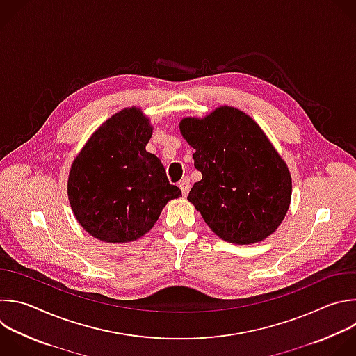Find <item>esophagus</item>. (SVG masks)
<instances>
[{"instance_id": "esophagus-1", "label": "esophagus", "mask_w": 356, "mask_h": 356, "mask_svg": "<svg viewBox=\"0 0 356 356\" xmlns=\"http://www.w3.org/2000/svg\"><path fill=\"white\" fill-rule=\"evenodd\" d=\"M179 187H180V190H181L183 195H187V194H188V191H190V187H191L190 180H188L187 177H184L183 180H180V181H179Z\"/></svg>"}]
</instances>
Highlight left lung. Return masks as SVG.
<instances>
[{
	"label": "left lung",
	"mask_w": 356,
	"mask_h": 356,
	"mask_svg": "<svg viewBox=\"0 0 356 356\" xmlns=\"http://www.w3.org/2000/svg\"><path fill=\"white\" fill-rule=\"evenodd\" d=\"M180 131L202 175L187 200L219 238L250 245L275 232L289 208L292 181L253 118L225 106L201 120L184 118Z\"/></svg>",
	"instance_id": "1"
}]
</instances>
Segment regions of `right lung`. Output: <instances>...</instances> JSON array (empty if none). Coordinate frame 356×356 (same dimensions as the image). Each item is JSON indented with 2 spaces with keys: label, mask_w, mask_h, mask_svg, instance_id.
Segmentation results:
<instances>
[{
  "label": "right lung",
  "mask_w": 356,
  "mask_h": 356,
  "mask_svg": "<svg viewBox=\"0 0 356 356\" xmlns=\"http://www.w3.org/2000/svg\"><path fill=\"white\" fill-rule=\"evenodd\" d=\"M148 118L133 107L114 114L72 163L68 198L75 218L96 239L136 241L181 190L169 183L161 161L145 151Z\"/></svg>",
  "instance_id": "add662e5"
}]
</instances>
